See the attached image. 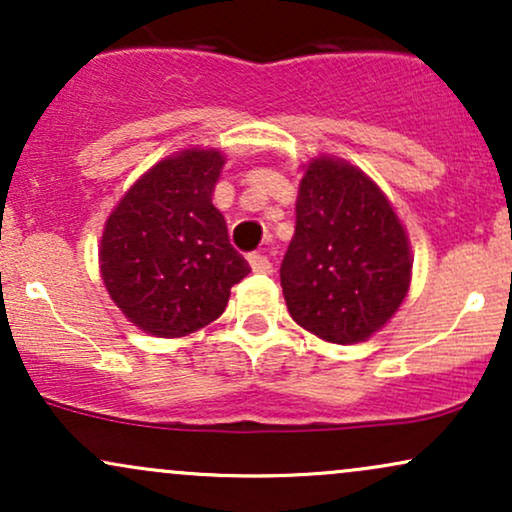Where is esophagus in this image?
I'll return each mask as SVG.
<instances>
[{"label":"esophagus","mask_w":512,"mask_h":512,"mask_svg":"<svg viewBox=\"0 0 512 512\" xmlns=\"http://www.w3.org/2000/svg\"><path fill=\"white\" fill-rule=\"evenodd\" d=\"M248 260H250L252 272H257V274H269V272H272V262H269V257L262 255V252H252Z\"/></svg>","instance_id":"34e87169"}]
</instances>
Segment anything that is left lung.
Instances as JSON below:
<instances>
[{"label": "left lung", "instance_id": "left-lung-1", "mask_svg": "<svg viewBox=\"0 0 512 512\" xmlns=\"http://www.w3.org/2000/svg\"><path fill=\"white\" fill-rule=\"evenodd\" d=\"M303 170L296 233L281 262L286 308L325 342H366L409 293L407 228L385 192L344 158L317 156Z\"/></svg>", "mask_w": 512, "mask_h": 512}]
</instances>
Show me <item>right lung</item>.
Returning <instances> with one entry per match:
<instances>
[{"label": "right lung", "mask_w": 512, "mask_h": 512, "mask_svg": "<svg viewBox=\"0 0 512 512\" xmlns=\"http://www.w3.org/2000/svg\"><path fill=\"white\" fill-rule=\"evenodd\" d=\"M219 149H182L134 182L105 221L103 284L122 315L151 337L178 339L214 322L250 264L228 243L214 187Z\"/></svg>", "instance_id": "add662e5"}]
</instances>
